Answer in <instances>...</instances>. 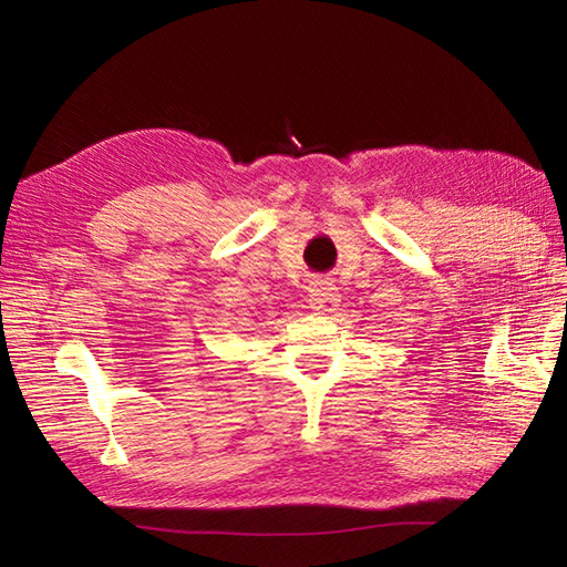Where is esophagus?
<instances>
[{"instance_id":"34e87169","label":"esophagus","mask_w":567,"mask_h":567,"mask_svg":"<svg viewBox=\"0 0 567 567\" xmlns=\"http://www.w3.org/2000/svg\"><path fill=\"white\" fill-rule=\"evenodd\" d=\"M339 305V292H336V285L329 280H311L309 287V307L317 311H333V307Z\"/></svg>"}]
</instances>
